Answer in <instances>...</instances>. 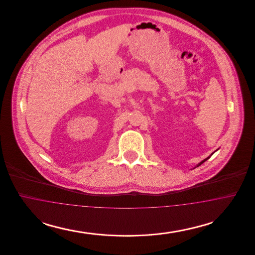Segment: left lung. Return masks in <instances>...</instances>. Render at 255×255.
<instances>
[{
	"mask_svg": "<svg viewBox=\"0 0 255 255\" xmlns=\"http://www.w3.org/2000/svg\"><path fill=\"white\" fill-rule=\"evenodd\" d=\"M216 151H217V150H216ZM211 155H212V154H211ZM208 158H209V157H208ZM205 158V159H204V160H202V161H201V162H200V163H199V164H198V166H199V165H201V164H202V163H204V162H205V161H206V159H207V158Z\"/></svg>",
	"mask_w": 255,
	"mask_h": 255,
	"instance_id": "obj_1",
	"label": "left lung"
}]
</instances>
